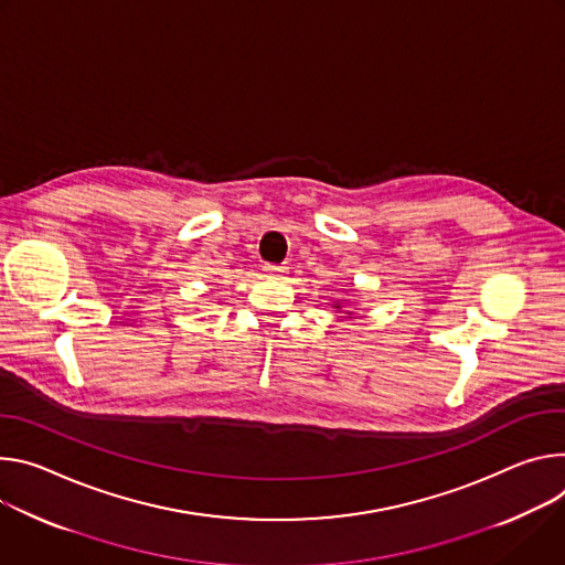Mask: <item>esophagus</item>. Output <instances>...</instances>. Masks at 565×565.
<instances>
[{
	"instance_id": "34e87169",
	"label": "esophagus",
	"mask_w": 565,
	"mask_h": 565,
	"mask_svg": "<svg viewBox=\"0 0 565 565\" xmlns=\"http://www.w3.org/2000/svg\"><path fill=\"white\" fill-rule=\"evenodd\" d=\"M263 271H265V276H267V278H276V280H278V278H282V276L287 274V269H285V267H278V265H265V269H263Z\"/></svg>"
}]
</instances>
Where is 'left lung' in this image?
<instances>
[{
	"mask_svg": "<svg viewBox=\"0 0 565 565\" xmlns=\"http://www.w3.org/2000/svg\"><path fill=\"white\" fill-rule=\"evenodd\" d=\"M332 307H334L337 311H341V309H343V302H341V300H334V305H332ZM345 315H348V317H352V311H348V309H345Z\"/></svg>",
	"mask_w": 565,
	"mask_h": 565,
	"instance_id": "obj_1",
	"label": "left lung"
}]
</instances>
